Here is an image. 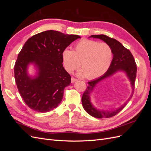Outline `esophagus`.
Returning <instances> with one entry per match:
<instances>
[{
  "label": "esophagus",
  "instance_id": "34e87169",
  "mask_svg": "<svg viewBox=\"0 0 151 151\" xmlns=\"http://www.w3.org/2000/svg\"><path fill=\"white\" fill-rule=\"evenodd\" d=\"M77 81V79H75V78H74V77H72V79H71V83H75V82Z\"/></svg>",
  "mask_w": 151,
  "mask_h": 151
}]
</instances>
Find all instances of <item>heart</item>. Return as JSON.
I'll list each match as a JSON object with an SVG mask.
<instances>
[{
  "mask_svg": "<svg viewBox=\"0 0 151 151\" xmlns=\"http://www.w3.org/2000/svg\"><path fill=\"white\" fill-rule=\"evenodd\" d=\"M65 69L72 73L81 66L83 69L77 73L79 77L93 79L103 76L111 65L113 52L107 43L83 40L77 43L74 50L65 49L62 54Z\"/></svg>",
  "mask_w": 151,
  "mask_h": 151,
  "instance_id": "b5f03b06",
  "label": "heart"
}]
</instances>
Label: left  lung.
<instances>
[{"mask_svg": "<svg viewBox=\"0 0 151 151\" xmlns=\"http://www.w3.org/2000/svg\"><path fill=\"white\" fill-rule=\"evenodd\" d=\"M89 38H98L103 40L107 43L112 50L113 58L108 70L106 73L99 77V78L88 82V86L82 97V103L85 111L91 116L97 118H109L116 115L121 111L123 108L125 106L127 103L130 101L135 88V80L137 74V66L131 52L122 45L121 43L115 39L108 37L104 35H91ZM124 72L131 82L132 89V94L130 96L127 101L121 107L113 111H104L99 110L95 108L90 101V94L92 92L94 88L99 82L112 76L116 72Z\"/></svg>", "mask_w": 151, "mask_h": 151, "instance_id": "8db88e82", "label": "left lung"}]
</instances>
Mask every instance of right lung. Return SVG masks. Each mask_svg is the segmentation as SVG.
<instances>
[{
    "label": "right lung",
    "mask_w": 151,
    "mask_h": 151,
    "mask_svg": "<svg viewBox=\"0 0 151 151\" xmlns=\"http://www.w3.org/2000/svg\"><path fill=\"white\" fill-rule=\"evenodd\" d=\"M78 38V35L48 30L33 36L24 43L15 63L14 77L21 97L31 109L48 112L60 103L65 88L71 83L62 54ZM30 64L36 68L34 76L28 74Z\"/></svg>",
    "instance_id": "1"
}]
</instances>
